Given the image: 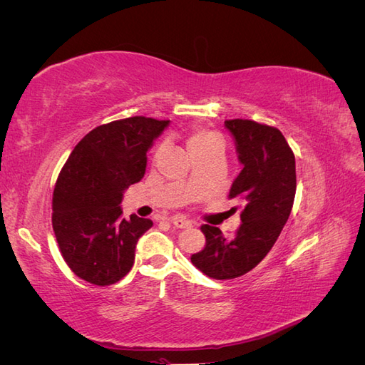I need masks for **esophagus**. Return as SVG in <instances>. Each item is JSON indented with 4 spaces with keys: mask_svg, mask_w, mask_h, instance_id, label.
Returning <instances> with one entry per match:
<instances>
[{
    "mask_svg": "<svg viewBox=\"0 0 365 365\" xmlns=\"http://www.w3.org/2000/svg\"><path fill=\"white\" fill-rule=\"evenodd\" d=\"M172 222H173V225H175L176 228H190V227H192V222H190V220H187V219L180 217V216L173 217V219H172Z\"/></svg>",
    "mask_w": 365,
    "mask_h": 365,
    "instance_id": "1",
    "label": "esophagus"
}]
</instances>
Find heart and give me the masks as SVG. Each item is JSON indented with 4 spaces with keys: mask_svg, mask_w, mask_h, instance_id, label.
Here are the masks:
<instances>
[{
    "mask_svg": "<svg viewBox=\"0 0 365 365\" xmlns=\"http://www.w3.org/2000/svg\"><path fill=\"white\" fill-rule=\"evenodd\" d=\"M187 149H189L190 155L195 160H200L202 157L215 155V153L224 152V141L216 132L205 130V129H192L187 135Z\"/></svg>",
    "mask_w": 365,
    "mask_h": 365,
    "instance_id": "b5f03b06",
    "label": "heart"
}]
</instances>
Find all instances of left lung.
<instances>
[{
  "label": "left lung",
  "instance_id": "left-lung-1",
  "mask_svg": "<svg viewBox=\"0 0 365 365\" xmlns=\"http://www.w3.org/2000/svg\"><path fill=\"white\" fill-rule=\"evenodd\" d=\"M244 165L228 197L230 212L240 207L242 224L233 237L217 227L202 225L205 247L192 254V263L216 280L240 277L264 259L288 220L297 189L295 157L277 128L252 120H225Z\"/></svg>",
  "mask_w": 365,
  "mask_h": 365
}]
</instances>
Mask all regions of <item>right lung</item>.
<instances>
[{"label":"right lung","mask_w":365,"mask_h":365,"mask_svg":"<svg viewBox=\"0 0 365 365\" xmlns=\"http://www.w3.org/2000/svg\"><path fill=\"white\" fill-rule=\"evenodd\" d=\"M169 120L129 117L97 126L76 148L53 192V231L77 277L97 286L130 271L138 239L150 219L121 217V200L146 172L148 150Z\"/></svg>","instance_id":"1"}]
</instances>
